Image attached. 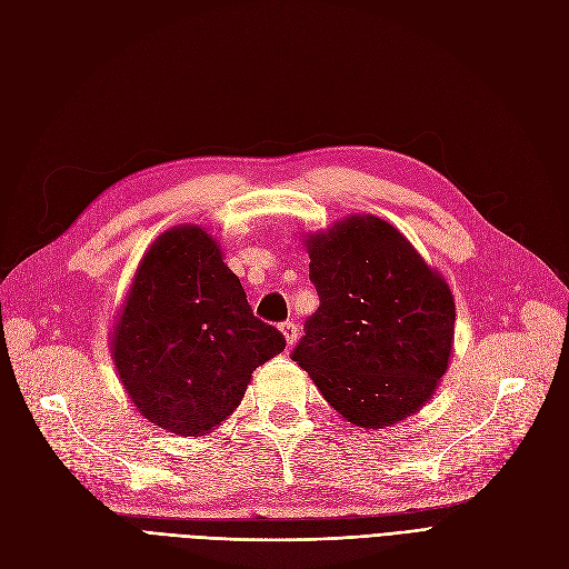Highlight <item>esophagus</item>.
Segmentation results:
<instances>
[{"label":"esophagus","mask_w":569,"mask_h":569,"mask_svg":"<svg viewBox=\"0 0 569 569\" xmlns=\"http://www.w3.org/2000/svg\"><path fill=\"white\" fill-rule=\"evenodd\" d=\"M280 331H282V337H284V341H287V346L297 343V325H293V322H282V325H280Z\"/></svg>","instance_id":"esophagus-1"}]
</instances>
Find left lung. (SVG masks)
<instances>
[{
	"label": "left lung",
	"mask_w": 569,
	"mask_h": 569,
	"mask_svg": "<svg viewBox=\"0 0 569 569\" xmlns=\"http://www.w3.org/2000/svg\"><path fill=\"white\" fill-rule=\"evenodd\" d=\"M320 308L291 360L350 423L383 428L436 393L455 346V297L405 234L348 217L306 240Z\"/></svg>",
	"instance_id": "left-lung-1"
}]
</instances>
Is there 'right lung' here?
Returning a JSON list of instances; mask_svg holds the SVG:
<instances>
[{"label":"right lung","instance_id":"obj_1","mask_svg":"<svg viewBox=\"0 0 569 569\" xmlns=\"http://www.w3.org/2000/svg\"><path fill=\"white\" fill-rule=\"evenodd\" d=\"M110 346L139 415L198 438L238 409L251 371L284 350V337L253 316L219 242L179 226L136 268Z\"/></svg>","mask_w":569,"mask_h":569}]
</instances>
